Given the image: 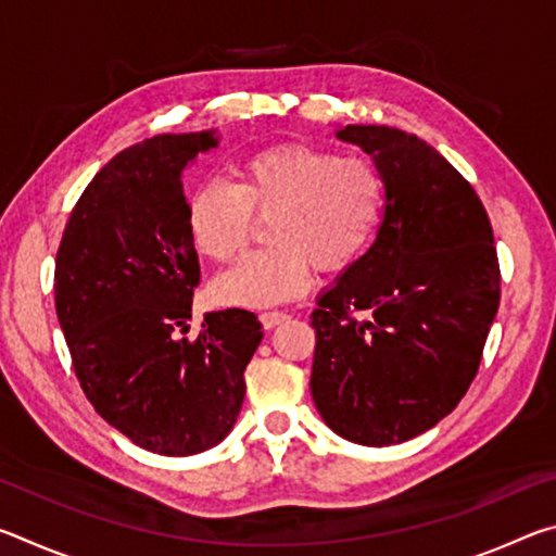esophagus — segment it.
I'll return each instance as SVG.
<instances>
[{
	"label": "esophagus",
	"instance_id": "34e87169",
	"mask_svg": "<svg viewBox=\"0 0 556 556\" xmlns=\"http://www.w3.org/2000/svg\"><path fill=\"white\" fill-rule=\"evenodd\" d=\"M287 318H289V314H285V312H265V314H260V321H262V326H265V328H275L281 321H287Z\"/></svg>",
	"mask_w": 556,
	"mask_h": 556
}]
</instances>
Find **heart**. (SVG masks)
Masks as SVG:
<instances>
[{
  "label": "heart",
  "instance_id": "1",
  "mask_svg": "<svg viewBox=\"0 0 556 556\" xmlns=\"http://www.w3.org/2000/svg\"><path fill=\"white\" fill-rule=\"evenodd\" d=\"M382 211L378 168L361 156H333L304 144L244 159L238 181H211L191 201V232L205 257L230 262L252 232V213L276 215L269 248L250 252L213 281L225 306L267 308L299 296L324 271L351 265L368 248Z\"/></svg>",
  "mask_w": 556,
  "mask_h": 556
}]
</instances>
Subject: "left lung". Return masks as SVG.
<instances>
[{
  "label": "left lung",
  "mask_w": 556,
  "mask_h": 556,
  "mask_svg": "<svg viewBox=\"0 0 556 556\" xmlns=\"http://www.w3.org/2000/svg\"><path fill=\"white\" fill-rule=\"evenodd\" d=\"M372 159L384 213L372 248L312 314V394L338 437L392 446L454 412L501 304L493 228L473 186L425 139L336 129Z\"/></svg>",
  "instance_id": "8db88e82"
}]
</instances>
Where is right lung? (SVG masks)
Listing matches in <instances>:
<instances>
[{
  "instance_id": "right-lung-1",
  "label": "right lung",
  "mask_w": 556,
  "mask_h": 556,
  "mask_svg": "<svg viewBox=\"0 0 556 556\" xmlns=\"http://www.w3.org/2000/svg\"><path fill=\"white\" fill-rule=\"evenodd\" d=\"M215 131L159 135L119 152L75 203L55 255V314L73 370L110 427L152 454L191 456L228 437L262 324L205 314L188 341L201 267L181 174Z\"/></svg>"
}]
</instances>
